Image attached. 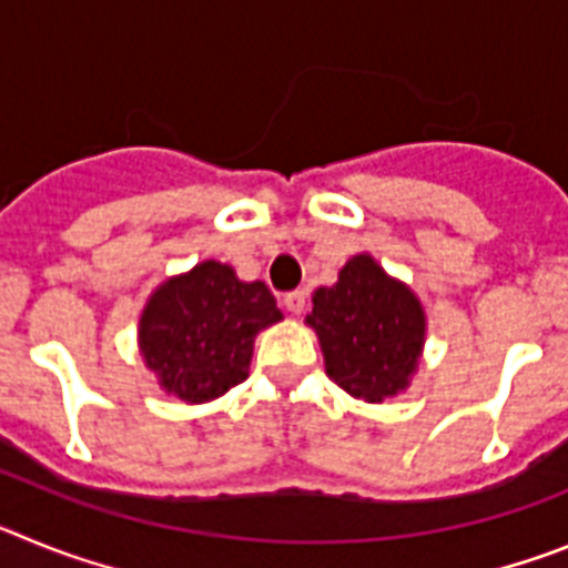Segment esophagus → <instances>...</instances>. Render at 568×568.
Here are the masks:
<instances>
[{
  "instance_id": "1",
  "label": "esophagus",
  "mask_w": 568,
  "mask_h": 568,
  "mask_svg": "<svg viewBox=\"0 0 568 568\" xmlns=\"http://www.w3.org/2000/svg\"><path fill=\"white\" fill-rule=\"evenodd\" d=\"M281 304H284L287 313L301 315L304 313V307H307V293H304V290H293V293L281 295Z\"/></svg>"
}]
</instances>
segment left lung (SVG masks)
Masks as SVG:
<instances>
[{
	"instance_id": "left-lung-1",
	"label": "left lung",
	"mask_w": 568,
	"mask_h": 568,
	"mask_svg": "<svg viewBox=\"0 0 568 568\" xmlns=\"http://www.w3.org/2000/svg\"><path fill=\"white\" fill-rule=\"evenodd\" d=\"M304 324L318 335L327 375L353 398L384 404L406 393L418 373L424 304L369 253L346 261L333 287L315 290Z\"/></svg>"
}]
</instances>
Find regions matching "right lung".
<instances>
[{
	"label": "right lung",
	"instance_id": "right-lung-1",
	"mask_svg": "<svg viewBox=\"0 0 568 568\" xmlns=\"http://www.w3.org/2000/svg\"><path fill=\"white\" fill-rule=\"evenodd\" d=\"M284 321L264 281H241L222 261H199L150 293L139 355L168 395L207 404L250 375L255 335Z\"/></svg>",
	"mask_w": 568,
	"mask_h": 568
}]
</instances>
